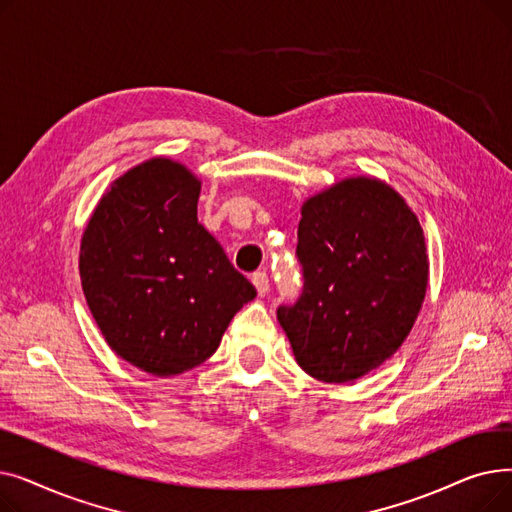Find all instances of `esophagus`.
<instances>
[{
    "instance_id": "esophagus-1",
    "label": "esophagus",
    "mask_w": 512,
    "mask_h": 512,
    "mask_svg": "<svg viewBox=\"0 0 512 512\" xmlns=\"http://www.w3.org/2000/svg\"><path fill=\"white\" fill-rule=\"evenodd\" d=\"M251 280H253L255 288H257L259 297H265L267 290H270V278H267V274H265V272H255Z\"/></svg>"
}]
</instances>
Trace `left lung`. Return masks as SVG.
<instances>
[{"label": "left lung", "mask_w": 512, "mask_h": 512, "mask_svg": "<svg viewBox=\"0 0 512 512\" xmlns=\"http://www.w3.org/2000/svg\"><path fill=\"white\" fill-rule=\"evenodd\" d=\"M301 294L278 305L294 357L315 380L353 382L409 336L427 288L423 230L380 180L351 178L303 205Z\"/></svg>", "instance_id": "left-lung-1"}]
</instances>
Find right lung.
<instances>
[{"instance_id":"obj_1","label":"right lung","mask_w":512,"mask_h":512,"mask_svg":"<svg viewBox=\"0 0 512 512\" xmlns=\"http://www.w3.org/2000/svg\"><path fill=\"white\" fill-rule=\"evenodd\" d=\"M201 182L157 157L118 178L80 245V280L112 351L153 375L201 365L255 299L197 220Z\"/></svg>"}]
</instances>
